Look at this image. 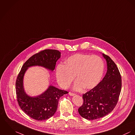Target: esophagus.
I'll list each match as a JSON object with an SVG mask.
<instances>
[{"mask_svg": "<svg viewBox=\"0 0 135 135\" xmlns=\"http://www.w3.org/2000/svg\"><path fill=\"white\" fill-rule=\"evenodd\" d=\"M69 95H70V96H74V95H75V94H74V93H71V92H69Z\"/></svg>", "mask_w": 135, "mask_h": 135, "instance_id": "34e87169", "label": "esophagus"}]
</instances>
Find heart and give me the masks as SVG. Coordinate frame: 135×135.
Listing matches in <instances>:
<instances>
[{"instance_id":"heart-1","label":"heart","mask_w":135,"mask_h":135,"mask_svg":"<svg viewBox=\"0 0 135 135\" xmlns=\"http://www.w3.org/2000/svg\"><path fill=\"white\" fill-rule=\"evenodd\" d=\"M66 65L59 64L56 69V76L60 86L66 89L75 79H77L74 89L81 90L83 87L91 89L100 81L104 72L103 60L97 55L76 54L65 61Z\"/></svg>"}]
</instances>
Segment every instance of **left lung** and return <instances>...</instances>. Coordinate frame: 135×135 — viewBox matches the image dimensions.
Segmentation results:
<instances>
[{"label":"left lung","instance_id":"8db88e82","mask_svg":"<svg viewBox=\"0 0 135 135\" xmlns=\"http://www.w3.org/2000/svg\"><path fill=\"white\" fill-rule=\"evenodd\" d=\"M107 71L95 87L83 94V104L79 109L80 115L89 120H96L110 113L119 100L122 87L120 71L114 62L105 54Z\"/></svg>","mask_w":135,"mask_h":135}]
</instances>
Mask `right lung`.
Wrapping results in <instances>:
<instances>
[{"instance_id":"1","label":"right lung","mask_w":135,"mask_h":135,"mask_svg":"<svg viewBox=\"0 0 135 135\" xmlns=\"http://www.w3.org/2000/svg\"><path fill=\"white\" fill-rule=\"evenodd\" d=\"M61 53L56 50L46 49L32 55L23 65L15 83L16 98L21 109L29 117L38 120H47L56 112L60 97L68 92L50 85L42 94L30 97L25 93L23 86L24 75L32 66H39L53 71Z\"/></svg>"}]
</instances>
